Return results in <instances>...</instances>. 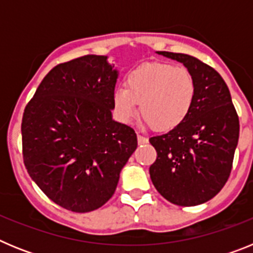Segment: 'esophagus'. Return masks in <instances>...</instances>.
<instances>
[{"label": "esophagus", "mask_w": 253, "mask_h": 253, "mask_svg": "<svg viewBox=\"0 0 253 253\" xmlns=\"http://www.w3.org/2000/svg\"><path fill=\"white\" fill-rule=\"evenodd\" d=\"M138 143H139V144H146V143H148V138L138 134Z\"/></svg>", "instance_id": "obj_1"}]
</instances>
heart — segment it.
Segmentation results:
<instances>
[{
	"mask_svg": "<svg viewBox=\"0 0 253 253\" xmlns=\"http://www.w3.org/2000/svg\"><path fill=\"white\" fill-rule=\"evenodd\" d=\"M195 81L185 67L147 63L131 71L126 88H116L113 96L115 113L130 123L140 114L158 130H171L184 122L195 100Z\"/></svg>",
	"mask_w": 253,
	"mask_h": 253,
	"instance_id": "heart-1",
	"label": "heart"
}]
</instances>
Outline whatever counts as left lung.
Returning a JSON list of instances; mask_svg holds the SVG:
<instances>
[{"instance_id":"8db88e82","label":"left lung","mask_w":253,"mask_h":253,"mask_svg":"<svg viewBox=\"0 0 253 253\" xmlns=\"http://www.w3.org/2000/svg\"><path fill=\"white\" fill-rule=\"evenodd\" d=\"M157 53L184 64L196 91L186 119L169 133L149 138L157 151L149 175L169 203L195 207L213 199L231 175L240 120L228 86L215 69L191 55Z\"/></svg>"}]
</instances>
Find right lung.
Wrapping results in <instances>:
<instances>
[{
    "instance_id": "1",
    "label": "right lung",
    "mask_w": 253,
    "mask_h": 253,
    "mask_svg": "<svg viewBox=\"0 0 253 253\" xmlns=\"http://www.w3.org/2000/svg\"><path fill=\"white\" fill-rule=\"evenodd\" d=\"M119 72L106 55L58 64L25 107L22 156L29 175L55 204L87 213L114 195L137 149V134L113 120Z\"/></svg>"
}]
</instances>
